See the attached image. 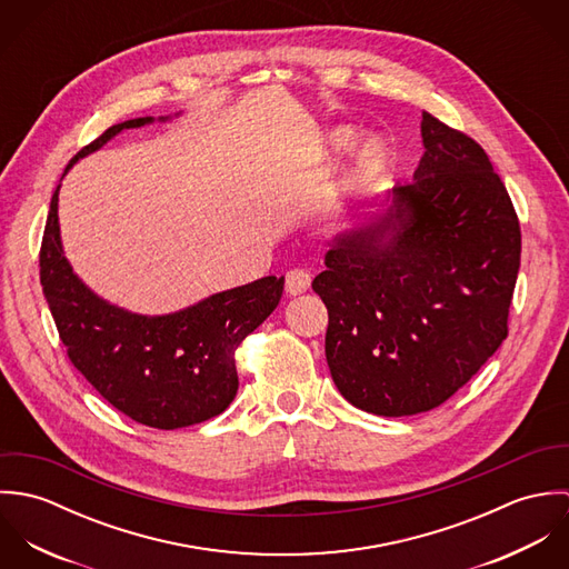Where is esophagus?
<instances>
[{
    "label": "esophagus",
    "instance_id": "1",
    "mask_svg": "<svg viewBox=\"0 0 569 569\" xmlns=\"http://www.w3.org/2000/svg\"><path fill=\"white\" fill-rule=\"evenodd\" d=\"M311 287V273L307 269H291L284 278V289L289 296H300Z\"/></svg>",
    "mask_w": 569,
    "mask_h": 569
}]
</instances>
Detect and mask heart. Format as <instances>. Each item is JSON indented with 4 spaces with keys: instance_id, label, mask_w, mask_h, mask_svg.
<instances>
[{
    "instance_id": "b5f03b06",
    "label": "heart",
    "mask_w": 569,
    "mask_h": 569,
    "mask_svg": "<svg viewBox=\"0 0 569 569\" xmlns=\"http://www.w3.org/2000/svg\"><path fill=\"white\" fill-rule=\"evenodd\" d=\"M359 133L352 129V127H335L328 136H326V147L332 151V153H346L350 147H355ZM386 163V151L381 144L377 142H370L366 144L352 166L348 168L346 177H343V190L348 194H355V192H361L366 190L375 177L381 172Z\"/></svg>"
}]
</instances>
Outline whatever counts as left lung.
<instances>
[{"mask_svg": "<svg viewBox=\"0 0 569 569\" xmlns=\"http://www.w3.org/2000/svg\"><path fill=\"white\" fill-rule=\"evenodd\" d=\"M425 153L392 206L326 253V361L377 416L442 406L501 346L521 258L512 201L485 149L422 111Z\"/></svg>", "mask_w": 569, "mask_h": 569, "instance_id": "1", "label": "left lung"}]
</instances>
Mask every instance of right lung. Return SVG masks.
Returning a JSON list of instances; mask_svg holds the SVG:
<instances>
[{
  "label": "right lung",
  "instance_id": "obj_1",
  "mask_svg": "<svg viewBox=\"0 0 569 569\" xmlns=\"http://www.w3.org/2000/svg\"><path fill=\"white\" fill-rule=\"evenodd\" d=\"M151 122L149 116L109 127L66 172L120 131ZM59 188L50 201L39 273L74 368L104 401L147 427L179 429L226 411L239 390L234 352L278 307L284 278L267 276L168 316L129 313L98 298L72 271L59 232Z\"/></svg>",
  "mask_w": 569,
  "mask_h": 569
}]
</instances>
